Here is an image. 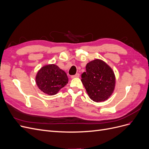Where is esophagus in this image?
<instances>
[{"label":"esophagus","instance_id":"1","mask_svg":"<svg viewBox=\"0 0 149 149\" xmlns=\"http://www.w3.org/2000/svg\"><path fill=\"white\" fill-rule=\"evenodd\" d=\"M79 74L76 73L75 75L71 76V78H79Z\"/></svg>","mask_w":149,"mask_h":149}]
</instances>
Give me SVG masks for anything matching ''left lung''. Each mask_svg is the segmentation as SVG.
I'll list each match as a JSON object with an SVG mask.
<instances>
[{"instance_id": "obj_1", "label": "left lung", "mask_w": 149, "mask_h": 149, "mask_svg": "<svg viewBox=\"0 0 149 149\" xmlns=\"http://www.w3.org/2000/svg\"><path fill=\"white\" fill-rule=\"evenodd\" d=\"M86 70L81 74V82L90 99L96 102L107 100L115 89L114 71L100 59H94L88 63Z\"/></svg>"}]
</instances>
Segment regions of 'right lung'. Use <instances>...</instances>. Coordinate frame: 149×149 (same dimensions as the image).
<instances>
[{"mask_svg": "<svg viewBox=\"0 0 149 149\" xmlns=\"http://www.w3.org/2000/svg\"><path fill=\"white\" fill-rule=\"evenodd\" d=\"M38 88L49 96L56 94L68 83V78L65 72L55 64L42 66L35 76Z\"/></svg>", "mask_w": 149, "mask_h": 149, "instance_id": "obj_1", "label": "right lung"}]
</instances>
